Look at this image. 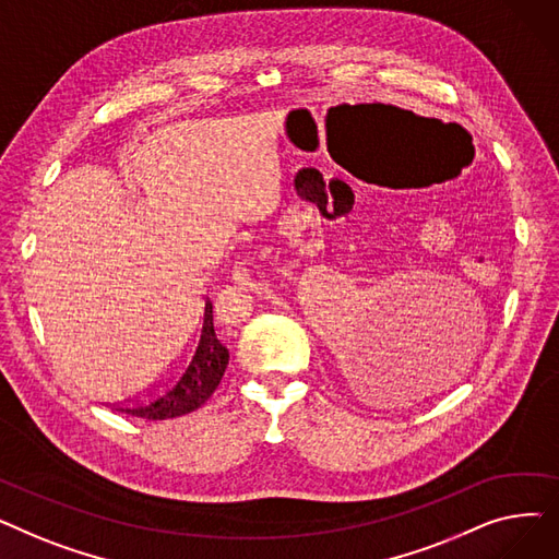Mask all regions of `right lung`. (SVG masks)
I'll return each instance as SVG.
<instances>
[{"label":"right lung","mask_w":559,"mask_h":559,"mask_svg":"<svg viewBox=\"0 0 559 559\" xmlns=\"http://www.w3.org/2000/svg\"><path fill=\"white\" fill-rule=\"evenodd\" d=\"M199 331L194 333V342L190 346L188 362L181 367L169 383L154 394L150 401L133 405H112L124 415H133L140 419H174L188 413H194L211 394L217 390L219 380L228 365V348L219 342L213 324V304L205 299L199 310Z\"/></svg>","instance_id":"obj_1"}]
</instances>
